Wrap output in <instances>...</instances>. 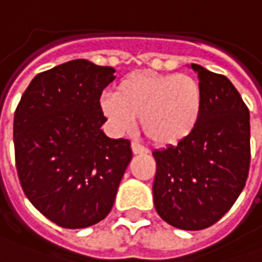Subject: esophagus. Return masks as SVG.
Returning a JSON list of instances; mask_svg holds the SVG:
<instances>
[{"mask_svg": "<svg viewBox=\"0 0 262 262\" xmlns=\"http://www.w3.org/2000/svg\"><path fill=\"white\" fill-rule=\"evenodd\" d=\"M131 149H133V154L139 155V154H147V147H144L143 144H140L139 141H133L131 143Z\"/></svg>", "mask_w": 262, "mask_h": 262, "instance_id": "1", "label": "esophagus"}]
</instances>
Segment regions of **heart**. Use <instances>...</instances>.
Returning a JSON list of instances; mask_svg holds the SVG:
<instances>
[{
	"mask_svg": "<svg viewBox=\"0 0 262 262\" xmlns=\"http://www.w3.org/2000/svg\"><path fill=\"white\" fill-rule=\"evenodd\" d=\"M100 108L116 133L129 131L140 118L144 136L157 146H174L196 128L203 92L188 74L134 71L123 77L116 91L100 98Z\"/></svg>",
	"mask_w": 262,
	"mask_h": 262,
	"instance_id": "heart-1",
	"label": "heart"
}]
</instances>
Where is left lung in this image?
Returning a JSON list of instances; mask_svg holds the SVG:
<instances>
[{"label":"left lung","mask_w":262,"mask_h":262,"mask_svg":"<svg viewBox=\"0 0 262 262\" xmlns=\"http://www.w3.org/2000/svg\"><path fill=\"white\" fill-rule=\"evenodd\" d=\"M203 92L194 133L155 150L154 203L170 225L196 231L225 215L246 185L251 164L249 108L222 74L192 64Z\"/></svg>","instance_id":"8db88e82"}]
</instances>
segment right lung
Here are the masks:
<instances>
[{"mask_svg": "<svg viewBox=\"0 0 262 262\" xmlns=\"http://www.w3.org/2000/svg\"><path fill=\"white\" fill-rule=\"evenodd\" d=\"M112 67L74 59L37 74L13 122L16 168L32 206L62 228H86L110 213L133 158L131 143L101 126Z\"/></svg>", "mask_w": 262, "mask_h": 262, "instance_id": "obj_1", "label": "right lung"}]
</instances>
